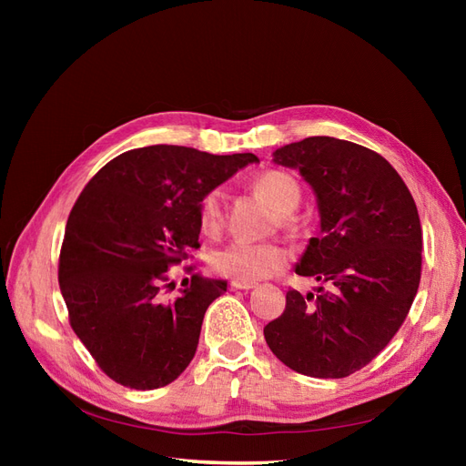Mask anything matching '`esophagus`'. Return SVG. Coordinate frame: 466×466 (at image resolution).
I'll return each mask as SVG.
<instances>
[{
    "label": "esophagus",
    "instance_id": "1",
    "mask_svg": "<svg viewBox=\"0 0 466 466\" xmlns=\"http://www.w3.org/2000/svg\"><path fill=\"white\" fill-rule=\"evenodd\" d=\"M252 288H257V281H238V279L231 281V289H252Z\"/></svg>",
    "mask_w": 466,
    "mask_h": 466
}]
</instances>
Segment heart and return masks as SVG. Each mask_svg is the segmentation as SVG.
Returning a JSON list of instances; mask_svg holds the SVG:
<instances>
[{
	"label": "heart",
	"instance_id": "heart-1",
	"mask_svg": "<svg viewBox=\"0 0 466 466\" xmlns=\"http://www.w3.org/2000/svg\"><path fill=\"white\" fill-rule=\"evenodd\" d=\"M255 188L279 211V221L289 225L291 211L299 206L301 187L289 173L270 168L255 178ZM198 221L206 233L219 231L223 223L221 192L204 194L198 206ZM288 250L278 243H247L235 241L216 250L209 258L214 272L238 281H255L270 278L288 264Z\"/></svg>",
	"mask_w": 466,
	"mask_h": 466
}]
</instances>
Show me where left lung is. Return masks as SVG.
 <instances>
[{
  "label": "left lung",
  "mask_w": 466,
  "mask_h": 466,
  "mask_svg": "<svg viewBox=\"0 0 466 466\" xmlns=\"http://www.w3.org/2000/svg\"><path fill=\"white\" fill-rule=\"evenodd\" d=\"M274 163L313 188L320 229L295 264L327 289L286 293L264 327L289 370L342 379L365 368L397 334L420 286L421 225L410 190L379 153L329 136L276 149Z\"/></svg>",
  "instance_id": "left-lung-1"
}]
</instances>
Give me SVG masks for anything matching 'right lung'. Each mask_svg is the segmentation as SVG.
<instances>
[{
	"mask_svg": "<svg viewBox=\"0 0 466 466\" xmlns=\"http://www.w3.org/2000/svg\"><path fill=\"white\" fill-rule=\"evenodd\" d=\"M252 153L211 155L182 146H149L106 163L67 218L60 289L69 324L110 379L136 390L165 387L188 368L209 303L228 281L192 274L167 299L168 266L198 248L204 194Z\"/></svg>",
	"mask_w": 466,
	"mask_h": 466,
	"instance_id": "obj_1",
	"label": "right lung"
}]
</instances>
